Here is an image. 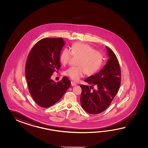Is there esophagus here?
<instances>
[{"mask_svg": "<svg viewBox=\"0 0 148 148\" xmlns=\"http://www.w3.org/2000/svg\"><path fill=\"white\" fill-rule=\"evenodd\" d=\"M71 84L72 86H76L77 85V84L74 82H71Z\"/></svg>", "mask_w": 148, "mask_h": 148, "instance_id": "1", "label": "esophagus"}]
</instances>
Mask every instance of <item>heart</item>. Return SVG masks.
<instances>
[{
  "label": "heart",
  "mask_w": 148,
  "mask_h": 148,
  "mask_svg": "<svg viewBox=\"0 0 148 148\" xmlns=\"http://www.w3.org/2000/svg\"><path fill=\"white\" fill-rule=\"evenodd\" d=\"M71 52L68 48L63 49L60 55L61 63L66 66L69 62L71 54L80 57L77 63L78 66H71L66 70L64 74L73 80L78 81L85 74L92 75L101 69L103 63V54L95 50L88 44L76 43L71 47Z\"/></svg>",
  "instance_id": "obj_1"
}]
</instances>
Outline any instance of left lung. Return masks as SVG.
<instances>
[{"label": "left lung", "instance_id": "obj_1", "mask_svg": "<svg viewBox=\"0 0 148 148\" xmlns=\"http://www.w3.org/2000/svg\"><path fill=\"white\" fill-rule=\"evenodd\" d=\"M108 56L107 63L96 74L85 80L90 86L80 85V103L82 108L91 114L103 112L110 106L116 96L121 84V69L116 55L106 47ZM97 89L91 91L92 86Z\"/></svg>", "mask_w": 148, "mask_h": 148}]
</instances>
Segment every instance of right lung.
<instances>
[{
  "label": "right lung",
  "instance_id": "add662e5",
  "mask_svg": "<svg viewBox=\"0 0 148 148\" xmlns=\"http://www.w3.org/2000/svg\"><path fill=\"white\" fill-rule=\"evenodd\" d=\"M65 45L62 38H45L38 41L28 54L25 76L32 97L41 107L56 104L71 85L66 77L56 82L51 77L60 70L61 51Z\"/></svg>",
  "mask_w": 148,
  "mask_h": 148
}]
</instances>
